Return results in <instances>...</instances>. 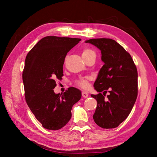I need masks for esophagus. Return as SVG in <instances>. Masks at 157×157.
<instances>
[{
	"instance_id": "obj_1",
	"label": "esophagus",
	"mask_w": 157,
	"mask_h": 157,
	"mask_svg": "<svg viewBox=\"0 0 157 157\" xmlns=\"http://www.w3.org/2000/svg\"><path fill=\"white\" fill-rule=\"evenodd\" d=\"M82 96L83 98H88V92H86L83 91V92H82Z\"/></svg>"
}]
</instances>
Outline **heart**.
<instances>
[{
  "label": "heart",
  "mask_w": 157,
  "mask_h": 157,
  "mask_svg": "<svg viewBox=\"0 0 157 157\" xmlns=\"http://www.w3.org/2000/svg\"><path fill=\"white\" fill-rule=\"evenodd\" d=\"M92 56H96V53L95 52L91 49L86 48H84L82 50V56L83 58H88V57ZM88 80L89 78L86 77V78H81L78 79L77 81V84L78 86L81 87L82 88L84 89H87L89 87V82H88Z\"/></svg>",
  "instance_id": "b5f03b06"
}]
</instances>
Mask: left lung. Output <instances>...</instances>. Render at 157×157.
I'll use <instances>...</instances> for the list:
<instances>
[{
  "label": "left lung",
  "mask_w": 157,
  "mask_h": 157,
  "mask_svg": "<svg viewBox=\"0 0 157 157\" xmlns=\"http://www.w3.org/2000/svg\"><path fill=\"white\" fill-rule=\"evenodd\" d=\"M85 42L100 50L104 63L94 84L99 94L91 95L98 102L94 121L103 128H116L129 115L137 99V68L130 54L115 40L92 39ZM107 89L109 94L105 99Z\"/></svg>",
  "instance_id": "1"
}]
</instances>
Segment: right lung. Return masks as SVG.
I'll use <instances>...</instances> for the list:
<instances>
[{
  "instance_id": "1",
  "label": "right lung",
  "mask_w": 157,
  "mask_h": 157,
  "mask_svg": "<svg viewBox=\"0 0 157 157\" xmlns=\"http://www.w3.org/2000/svg\"><path fill=\"white\" fill-rule=\"evenodd\" d=\"M80 39L48 36L42 38L27 54L23 72L27 105L44 128L57 130L70 121L71 109L81 98V92L71 87L55 94L56 79H61L67 52Z\"/></svg>"
}]
</instances>
